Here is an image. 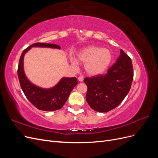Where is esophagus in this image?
Masks as SVG:
<instances>
[{"mask_svg": "<svg viewBox=\"0 0 158 158\" xmlns=\"http://www.w3.org/2000/svg\"><path fill=\"white\" fill-rule=\"evenodd\" d=\"M78 81H80V82H82V81L84 80V77L82 76H80L78 78Z\"/></svg>", "mask_w": 158, "mask_h": 158, "instance_id": "esophagus-1", "label": "esophagus"}]
</instances>
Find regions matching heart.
<instances>
[{
  "mask_svg": "<svg viewBox=\"0 0 158 158\" xmlns=\"http://www.w3.org/2000/svg\"><path fill=\"white\" fill-rule=\"evenodd\" d=\"M77 58L85 64V70L88 74L97 76L107 69L111 63L113 55L108 49L92 45L81 50L77 55ZM70 60L73 66H78V61L74 57H72Z\"/></svg>",
  "mask_w": 158,
  "mask_h": 158,
  "instance_id": "obj_1",
  "label": "heart"
}]
</instances>
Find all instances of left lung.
Wrapping results in <instances>:
<instances>
[{
	"label": "left lung",
	"instance_id": "1",
	"mask_svg": "<svg viewBox=\"0 0 158 158\" xmlns=\"http://www.w3.org/2000/svg\"><path fill=\"white\" fill-rule=\"evenodd\" d=\"M132 61L121 49V55L107 73L87 77L85 98L89 106L98 112H108L120 104L131 89L133 80Z\"/></svg>",
	"mask_w": 158,
	"mask_h": 158
}]
</instances>
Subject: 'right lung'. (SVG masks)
I'll return each instance as SVG.
<instances>
[{"instance_id":"obj_1","label":"right lung","mask_w":158,"mask_h":158,"mask_svg":"<svg viewBox=\"0 0 158 158\" xmlns=\"http://www.w3.org/2000/svg\"><path fill=\"white\" fill-rule=\"evenodd\" d=\"M33 47H49L60 49V46L45 43H35L22 52L18 67V76L21 88L26 97L37 109L45 111H52L61 109L67 100L71 91L78 84L75 77L63 78L55 86L44 89L31 83L23 71V56Z\"/></svg>"}]
</instances>
